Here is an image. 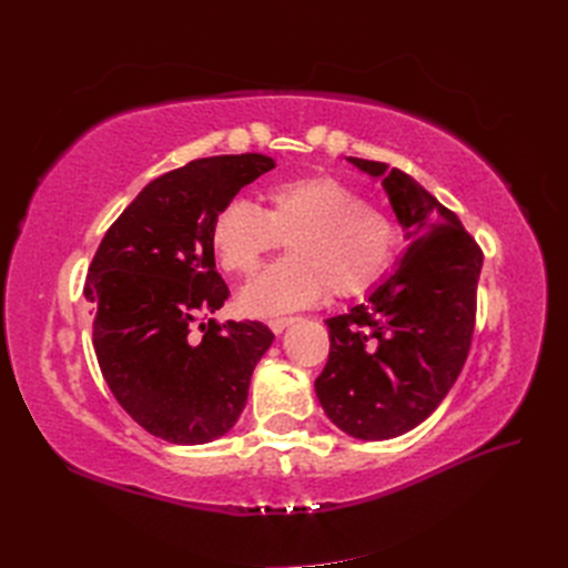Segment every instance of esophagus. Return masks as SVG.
I'll list each match as a JSON object with an SVG mask.
<instances>
[{"label":"esophagus","mask_w":568,"mask_h":568,"mask_svg":"<svg viewBox=\"0 0 568 568\" xmlns=\"http://www.w3.org/2000/svg\"><path fill=\"white\" fill-rule=\"evenodd\" d=\"M298 317H272L267 320V326L274 332V334H282L288 324H294Z\"/></svg>","instance_id":"esophagus-1"}]
</instances>
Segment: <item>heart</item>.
<instances>
[{
    "label": "heart",
    "mask_w": 568,
    "mask_h": 568,
    "mask_svg": "<svg viewBox=\"0 0 568 568\" xmlns=\"http://www.w3.org/2000/svg\"><path fill=\"white\" fill-rule=\"evenodd\" d=\"M288 242L291 257L267 267L242 291L248 315L267 317L332 296H357L390 267L400 234L395 222L348 182L307 175L270 186L265 211L230 199L215 213L211 246L220 267L248 277Z\"/></svg>",
    "instance_id": "1"
}]
</instances>
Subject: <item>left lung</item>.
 <instances>
[{"mask_svg": "<svg viewBox=\"0 0 568 568\" xmlns=\"http://www.w3.org/2000/svg\"><path fill=\"white\" fill-rule=\"evenodd\" d=\"M348 161L382 178L412 244L365 303L326 320L329 359L315 393L341 432L388 440L422 424L457 382L471 348L484 251L459 217L403 170Z\"/></svg>", "mask_w": 568, "mask_h": 568, "instance_id": "1", "label": "left lung"}]
</instances>
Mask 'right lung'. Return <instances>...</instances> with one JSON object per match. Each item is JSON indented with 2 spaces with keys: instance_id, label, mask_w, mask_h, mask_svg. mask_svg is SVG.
<instances>
[{
  "instance_id": "1",
  "label": "right lung",
  "mask_w": 568,
  "mask_h": 568,
  "mask_svg": "<svg viewBox=\"0 0 568 568\" xmlns=\"http://www.w3.org/2000/svg\"><path fill=\"white\" fill-rule=\"evenodd\" d=\"M274 161L263 153L196 159L149 182L109 227L84 280L99 369L151 436L201 445L246 407L251 374L272 346L263 322H196L225 305L211 225Z\"/></svg>"
}]
</instances>
